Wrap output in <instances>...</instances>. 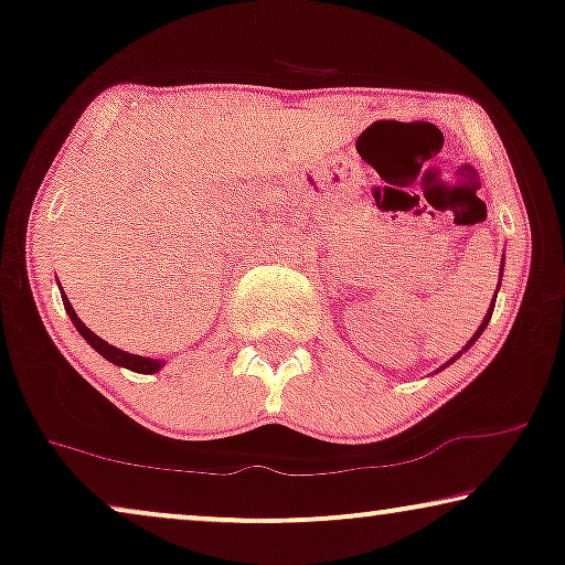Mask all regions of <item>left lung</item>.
I'll return each mask as SVG.
<instances>
[{"mask_svg": "<svg viewBox=\"0 0 565 565\" xmlns=\"http://www.w3.org/2000/svg\"><path fill=\"white\" fill-rule=\"evenodd\" d=\"M491 313H493V303H491V311H489V313H486V319H483V323H481V327H478V331H476V334H473V339H470V342H468V347H470V344H473L478 337H481V331L486 329V323H489V321H491ZM468 347H466V350H468ZM452 360H458V358H452ZM452 360H450V362H452Z\"/></svg>", "mask_w": 565, "mask_h": 565, "instance_id": "8db88e82", "label": "left lung"}]
</instances>
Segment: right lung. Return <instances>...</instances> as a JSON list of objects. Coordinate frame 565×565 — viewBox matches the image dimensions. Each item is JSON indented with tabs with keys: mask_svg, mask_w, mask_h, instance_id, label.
Returning <instances> with one entry per match:
<instances>
[{
	"mask_svg": "<svg viewBox=\"0 0 565 565\" xmlns=\"http://www.w3.org/2000/svg\"><path fill=\"white\" fill-rule=\"evenodd\" d=\"M64 308H66V313L72 316V321H74V327H76V331H79V334L87 339V342L95 347V350L103 354L105 360H110L113 365H120V367H128V370H134V373H143V375H149V373H157V370H161V365H164V362H159V360H149V358H138V354H130V352H122V350H118V347H113V344H107L105 339H99L95 331L92 329H87L82 323V319L79 316H76V311L72 308V303H68V298L64 296Z\"/></svg>",
	"mask_w": 565,
	"mask_h": 565,
	"instance_id": "add662e5",
	"label": "right lung"
}]
</instances>
